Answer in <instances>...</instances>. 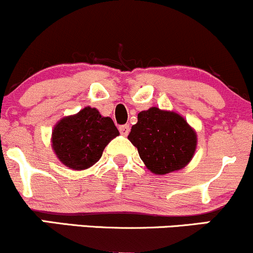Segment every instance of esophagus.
Listing matches in <instances>:
<instances>
[{
	"instance_id": "1",
	"label": "esophagus",
	"mask_w": 253,
	"mask_h": 253,
	"mask_svg": "<svg viewBox=\"0 0 253 253\" xmlns=\"http://www.w3.org/2000/svg\"><path fill=\"white\" fill-rule=\"evenodd\" d=\"M119 130H120V133L123 135H127L129 133V125H121L119 127Z\"/></svg>"
}]
</instances>
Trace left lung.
<instances>
[{
  "instance_id": "8db88e82",
  "label": "left lung",
  "mask_w": 253,
  "mask_h": 253,
  "mask_svg": "<svg viewBox=\"0 0 253 253\" xmlns=\"http://www.w3.org/2000/svg\"><path fill=\"white\" fill-rule=\"evenodd\" d=\"M128 139L147 169L156 175L177 171L193 158L196 133L181 115L157 107L138 114Z\"/></svg>"
}]
</instances>
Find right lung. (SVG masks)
Here are the masks:
<instances>
[{
    "mask_svg": "<svg viewBox=\"0 0 253 253\" xmlns=\"http://www.w3.org/2000/svg\"><path fill=\"white\" fill-rule=\"evenodd\" d=\"M118 135L112 119L103 118L97 109L85 107L56 125L52 132V147L64 165L83 170L96 163L104 147Z\"/></svg>",
    "mask_w": 253,
    "mask_h": 253,
    "instance_id": "obj_1",
    "label": "right lung"
}]
</instances>
